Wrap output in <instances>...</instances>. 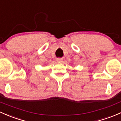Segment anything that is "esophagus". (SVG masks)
<instances>
[{
  "label": "esophagus",
  "mask_w": 121,
  "mask_h": 121,
  "mask_svg": "<svg viewBox=\"0 0 121 121\" xmlns=\"http://www.w3.org/2000/svg\"><path fill=\"white\" fill-rule=\"evenodd\" d=\"M57 61L58 62V63H61L62 62V61H63V59H62V58H57Z\"/></svg>",
  "instance_id": "1"
}]
</instances>
